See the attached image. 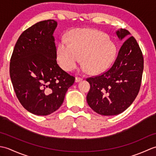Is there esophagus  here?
<instances>
[{
    "mask_svg": "<svg viewBox=\"0 0 156 156\" xmlns=\"http://www.w3.org/2000/svg\"><path fill=\"white\" fill-rule=\"evenodd\" d=\"M83 79H82V78H80V77H76L75 78V82H80V81H82Z\"/></svg>",
    "mask_w": 156,
    "mask_h": 156,
    "instance_id": "esophagus-1",
    "label": "esophagus"
}]
</instances>
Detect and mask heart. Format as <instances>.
Here are the masks:
<instances>
[{
  "mask_svg": "<svg viewBox=\"0 0 156 156\" xmlns=\"http://www.w3.org/2000/svg\"><path fill=\"white\" fill-rule=\"evenodd\" d=\"M69 43L63 39L57 48V58L61 67L72 70L83 60L90 74L105 71L114 62L117 48L104 33L92 29H80L68 35Z\"/></svg>",
  "mask_w": 156,
  "mask_h": 156,
  "instance_id": "heart-1",
  "label": "heart"
}]
</instances>
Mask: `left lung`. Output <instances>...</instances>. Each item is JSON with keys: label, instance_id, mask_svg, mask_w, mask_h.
Masks as SVG:
<instances>
[{"label": "left lung", "instance_id": "1", "mask_svg": "<svg viewBox=\"0 0 156 156\" xmlns=\"http://www.w3.org/2000/svg\"><path fill=\"white\" fill-rule=\"evenodd\" d=\"M124 41L112 67L100 76L87 78L90 88L88 104L97 113L117 115L130 106L140 91L144 70V58L135 39L124 29L115 32Z\"/></svg>", "mask_w": 156, "mask_h": 156}]
</instances>
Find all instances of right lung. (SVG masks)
I'll list each match as a JSON object with an SVG mask.
<instances>
[{
	"label": "right lung",
	"mask_w": 156,
	"mask_h": 156,
	"mask_svg": "<svg viewBox=\"0 0 156 156\" xmlns=\"http://www.w3.org/2000/svg\"><path fill=\"white\" fill-rule=\"evenodd\" d=\"M58 23H35L20 35L10 62V77L20 103L31 113L45 116L57 111L75 78L57 64L54 33Z\"/></svg>",
	"instance_id": "obj_1"
}]
</instances>
